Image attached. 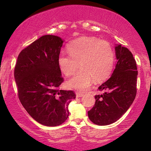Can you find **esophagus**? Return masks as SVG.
Listing matches in <instances>:
<instances>
[{"label":"esophagus","mask_w":151,"mask_h":151,"mask_svg":"<svg viewBox=\"0 0 151 151\" xmlns=\"http://www.w3.org/2000/svg\"><path fill=\"white\" fill-rule=\"evenodd\" d=\"M83 93L81 92H76V97L77 98H81L82 96H83Z\"/></svg>","instance_id":"esophagus-1"}]
</instances>
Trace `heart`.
Segmentation results:
<instances>
[{"label": "heart", "instance_id": "heart-1", "mask_svg": "<svg viewBox=\"0 0 151 151\" xmlns=\"http://www.w3.org/2000/svg\"><path fill=\"white\" fill-rule=\"evenodd\" d=\"M69 55L60 53L58 65L64 75L71 76L78 68L81 69L67 82L69 88L86 91L93 80L97 82L106 79L112 73L115 54L111 45L94 37H81L67 46Z\"/></svg>", "mask_w": 151, "mask_h": 151}]
</instances>
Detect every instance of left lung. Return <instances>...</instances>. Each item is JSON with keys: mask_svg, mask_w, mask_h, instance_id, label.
<instances>
[{"mask_svg": "<svg viewBox=\"0 0 151 151\" xmlns=\"http://www.w3.org/2000/svg\"><path fill=\"white\" fill-rule=\"evenodd\" d=\"M115 51L117 62L114 71L98 87L106 92L95 96L94 106L88 111L90 120L97 125H109L118 120L133 104L137 93V69L133 54L121 45H116Z\"/></svg>", "mask_w": 151, "mask_h": 151, "instance_id": "obj_1", "label": "left lung"}]
</instances>
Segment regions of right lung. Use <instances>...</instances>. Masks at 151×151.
Masks as SVG:
<instances>
[{"mask_svg": "<svg viewBox=\"0 0 151 151\" xmlns=\"http://www.w3.org/2000/svg\"><path fill=\"white\" fill-rule=\"evenodd\" d=\"M64 40L45 35L22 49L14 69L18 98L31 117L41 124L56 127L69 117L73 91L59 90L64 82L58 65Z\"/></svg>", "mask_w": 151, "mask_h": 151, "instance_id": "right-lung-1", "label": "right lung"}]
</instances>
